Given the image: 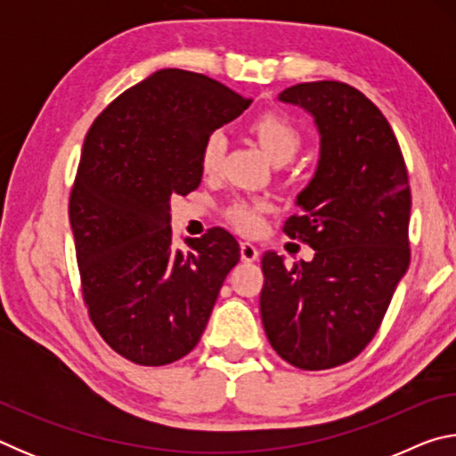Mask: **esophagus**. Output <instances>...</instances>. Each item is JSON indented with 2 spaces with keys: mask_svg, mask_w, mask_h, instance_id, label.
Returning <instances> with one entry per match:
<instances>
[{
  "mask_svg": "<svg viewBox=\"0 0 456 456\" xmlns=\"http://www.w3.org/2000/svg\"><path fill=\"white\" fill-rule=\"evenodd\" d=\"M257 257H259L257 247L249 243V241H243L241 243V261H243V264H253V261H257Z\"/></svg>",
  "mask_w": 456,
  "mask_h": 456,
  "instance_id": "34e87169",
  "label": "esophagus"
}]
</instances>
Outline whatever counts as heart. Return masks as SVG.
<instances>
[{"label":"heart","mask_w":456,"mask_h":456,"mask_svg":"<svg viewBox=\"0 0 456 456\" xmlns=\"http://www.w3.org/2000/svg\"><path fill=\"white\" fill-rule=\"evenodd\" d=\"M251 133L269 154L275 165H285L302 151L304 134L291 120L281 114L264 112L251 122ZM227 134L223 130H213L200 146V167L207 175L217 173L227 152ZM265 211L264 200H235L227 209L231 225L241 233H256L261 227V215Z\"/></svg>","instance_id":"obj_1"}]
</instances>
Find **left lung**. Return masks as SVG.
<instances>
[{"mask_svg": "<svg viewBox=\"0 0 456 456\" xmlns=\"http://www.w3.org/2000/svg\"><path fill=\"white\" fill-rule=\"evenodd\" d=\"M281 102L304 108L320 133V163L283 231L312 247L285 267L261 257L259 307L272 348L291 366L328 370L366 348L408 269L411 187L395 133L376 104L344 82H304Z\"/></svg>", "mask_w": 456, "mask_h": 456, "instance_id": "left-lung-1", "label": "left lung"}]
</instances>
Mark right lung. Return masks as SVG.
Segmentation results:
<instances>
[{
  "instance_id": "obj_1",
  "label": "right lung",
  "mask_w": 456,
  "mask_h": 456,
  "mask_svg": "<svg viewBox=\"0 0 456 456\" xmlns=\"http://www.w3.org/2000/svg\"><path fill=\"white\" fill-rule=\"evenodd\" d=\"M249 104L209 76L167 68L88 130L70 195L82 293L98 334L134 364L187 356L241 257L221 227L175 249L171 197L199 187L203 141Z\"/></svg>"
}]
</instances>
